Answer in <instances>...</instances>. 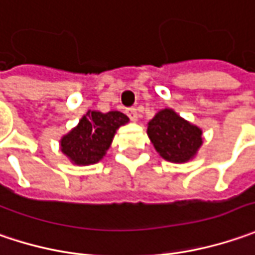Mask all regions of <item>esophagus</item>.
I'll list each match as a JSON object with an SVG mask.
<instances>
[{
  "mask_svg": "<svg viewBox=\"0 0 255 255\" xmlns=\"http://www.w3.org/2000/svg\"><path fill=\"white\" fill-rule=\"evenodd\" d=\"M127 116L131 118V121H138V111H137V108H129L127 111Z\"/></svg>",
  "mask_w": 255,
  "mask_h": 255,
  "instance_id": "obj_1",
  "label": "esophagus"
}]
</instances>
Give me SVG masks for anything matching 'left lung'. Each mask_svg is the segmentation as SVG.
Wrapping results in <instances>:
<instances>
[{
  "instance_id": "8db88e82",
  "label": "left lung",
  "mask_w": 255,
  "mask_h": 255,
  "mask_svg": "<svg viewBox=\"0 0 255 255\" xmlns=\"http://www.w3.org/2000/svg\"><path fill=\"white\" fill-rule=\"evenodd\" d=\"M147 135L161 158L184 164L195 158L203 145V129L177 114L162 108L147 124Z\"/></svg>"
}]
</instances>
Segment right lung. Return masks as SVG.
Returning a JSON list of instances; mask_svg holds the SVG:
<instances>
[{
    "label": "right lung",
    "mask_w": 255,
    "mask_h": 255,
    "mask_svg": "<svg viewBox=\"0 0 255 255\" xmlns=\"http://www.w3.org/2000/svg\"><path fill=\"white\" fill-rule=\"evenodd\" d=\"M129 118L120 111H87L78 124L60 139L61 152L75 165L97 164L106 157L117 129Z\"/></svg>",
    "instance_id": "obj_1"
}]
</instances>
